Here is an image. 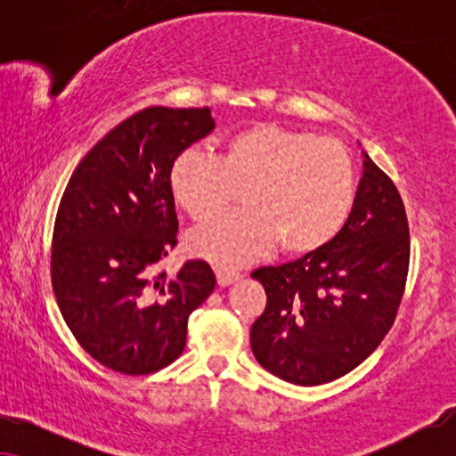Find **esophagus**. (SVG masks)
<instances>
[{
  "label": "esophagus",
  "mask_w": 456,
  "mask_h": 456,
  "mask_svg": "<svg viewBox=\"0 0 456 456\" xmlns=\"http://www.w3.org/2000/svg\"><path fill=\"white\" fill-rule=\"evenodd\" d=\"M216 276H217V284L228 286L240 278V272L228 270V267H216Z\"/></svg>",
  "instance_id": "34e87169"
}]
</instances>
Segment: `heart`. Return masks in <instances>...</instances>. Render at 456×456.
Wrapping results in <instances>:
<instances>
[{
	"instance_id": "heart-1",
	"label": "heart",
	"mask_w": 456,
	"mask_h": 456,
	"mask_svg": "<svg viewBox=\"0 0 456 456\" xmlns=\"http://www.w3.org/2000/svg\"><path fill=\"white\" fill-rule=\"evenodd\" d=\"M170 189L192 220L220 216L245 189L247 211L197 228L189 247L220 265L257 257L278 242L289 255L328 245L351 214L357 170L334 139L278 124H255L230 136L220 158L186 149L170 167Z\"/></svg>"
}]
</instances>
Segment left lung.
<instances>
[{
	"mask_svg": "<svg viewBox=\"0 0 456 456\" xmlns=\"http://www.w3.org/2000/svg\"><path fill=\"white\" fill-rule=\"evenodd\" d=\"M351 216L328 245L251 278L265 309L251 328L261 367L297 386L353 371L390 332L409 273V222L395 183L365 155Z\"/></svg>",
	"mask_w": 456,
	"mask_h": 456,
	"instance_id": "1",
	"label": "left lung"
}]
</instances>
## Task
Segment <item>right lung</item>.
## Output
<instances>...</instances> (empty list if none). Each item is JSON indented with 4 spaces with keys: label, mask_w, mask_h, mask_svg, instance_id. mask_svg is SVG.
<instances>
[{
    "label": "right lung",
    "mask_w": 456,
    "mask_h": 456,
    "mask_svg": "<svg viewBox=\"0 0 456 456\" xmlns=\"http://www.w3.org/2000/svg\"><path fill=\"white\" fill-rule=\"evenodd\" d=\"M216 128L209 108H147L80 159L61 195L52 286L78 345L124 376H147L184 351L189 315L216 289L208 261L176 276L159 261L178 245L170 167Z\"/></svg>",
    "instance_id": "right-lung-1"
}]
</instances>
